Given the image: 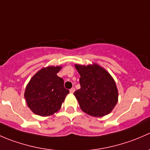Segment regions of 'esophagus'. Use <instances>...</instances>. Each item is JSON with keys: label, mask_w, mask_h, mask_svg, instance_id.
I'll list each match as a JSON object with an SVG mask.
<instances>
[{"label": "esophagus", "mask_w": 150, "mask_h": 150, "mask_svg": "<svg viewBox=\"0 0 150 150\" xmlns=\"http://www.w3.org/2000/svg\"><path fill=\"white\" fill-rule=\"evenodd\" d=\"M75 88H71L70 90H69V92L72 93H74V92H75Z\"/></svg>", "instance_id": "34e87169"}]
</instances>
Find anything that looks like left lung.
Segmentation results:
<instances>
[{
    "label": "left lung",
    "instance_id": "left-lung-1",
    "mask_svg": "<svg viewBox=\"0 0 150 150\" xmlns=\"http://www.w3.org/2000/svg\"><path fill=\"white\" fill-rule=\"evenodd\" d=\"M75 67L81 75V88L74 95L81 110L93 117H102L111 112L118 99L112 77L97 64Z\"/></svg>",
    "mask_w": 150,
    "mask_h": 150
}]
</instances>
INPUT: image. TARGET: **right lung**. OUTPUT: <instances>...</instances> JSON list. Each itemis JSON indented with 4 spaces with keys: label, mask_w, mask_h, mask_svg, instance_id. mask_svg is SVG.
<instances>
[{
    "label": "right lung",
    "mask_w": 150,
    "mask_h": 150,
    "mask_svg": "<svg viewBox=\"0 0 150 150\" xmlns=\"http://www.w3.org/2000/svg\"><path fill=\"white\" fill-rule=\"evenodd\" d=\"M62 67L50 66L39 70L28 83L25 98L29 108L38 115L48 116L57 112L69 90L64 86V80L57 74Z\"/></svg>",
    "instance_id": "add662e5"
}]
</instances>
